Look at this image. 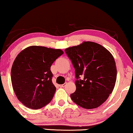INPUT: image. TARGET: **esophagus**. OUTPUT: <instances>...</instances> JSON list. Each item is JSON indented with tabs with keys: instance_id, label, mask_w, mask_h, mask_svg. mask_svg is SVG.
<instances>
[{
	"instance_id": "34e87169",
	"label": "esophagus",
	"mask_w": 133,
	"mask_h": 133,
	"mask_svg": "<svg viewBox=\"0 0 133 133\" xmlns=\"http://www.w3.org/2000/svg\"><path fill=\"white\" fill-rule=\"evenodd\" d=\"M66 83H65L64 84L60 85H59V87H65V86H66Z\"/></svg>"
}]
</instances>
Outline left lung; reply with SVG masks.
I'll return each mask as SVG.
<instances>
[{
    "label": "left lung",
    "mask_w": 133,
    "mask_h": 133,
    "mask_svg": "<svg viewBox=\"0 0 133 133\" xmlns=\"http://www.w3.org/2000/svg\"><path fill=\"white\" fill-rule=\"evenodd\" d=\"M65 51L75 68L77 79L76 91L71 94L72 101L88 110L101 106L115 86L117 69L113 56L101 45L90 41Z\"/></svg>",
    "instance_id": "1"
}]
</instances>
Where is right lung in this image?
<instances>
[{"label":"right lung","instance_id":"right-lung-1","mask_svg":"<svg viewBox=\"0 0 133 133\" xmlns=\"http://www.w3.org/2000/svg\"><path fill=\"white\" fill-rule=\"evenodd\" d=\"M63 54L60 49L31 46L17 56L11 71V83L17 99L25 107L37 110L50 102L56 90L50 68Z\"/></svg>","mask_w":133,"mask_h":133}]
</instances>
